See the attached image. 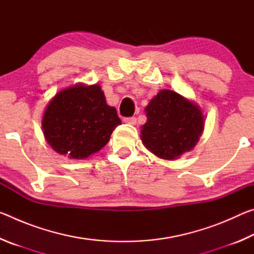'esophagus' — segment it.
<instances>
[{"instance_id":"obj_1","label":"esophagus","mask_w":254,"mask_h":254,"mask_svg":"<svg viewBox=\"0 0 254 254\" xmlns=\"http://www.w3.org/2000/svg\"><path fill=\"white\" fill-rule=\"evenodd\" d=\"M124 122L127 123V124H131V126H134V124L136 123V119L135 118H126L124 119Z\"/></svg>"}]
</instances>
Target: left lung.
<instances>
[{"label": "left lung", "instance_id": "1", "mask_svg": "<svg viewBox=\"0 0 254 254\" xmlns=\"http://www.w3.org/2000/svg\"><path fill=\"white\" fill-rule=\"evenodd\" d=\"M144 112L147 122L141 127V140L150 152L165 160L191 151L204 131L200 107L171 89H161Z\"/></svg>", "mask_w": 254, "mask_h": 254}]
</instances>
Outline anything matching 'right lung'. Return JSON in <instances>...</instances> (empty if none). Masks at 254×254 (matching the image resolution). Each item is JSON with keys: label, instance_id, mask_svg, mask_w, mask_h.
Wrapping results in <instances>:
<instances>
[{"label": "right lung", "instance_id": "obj_1", "mask_svg": "<svg viewBox=\"0 0 254 254\" xmlns=\"http://www.w3.org/2000/svg\"><path fill=\"white\" fill-rule=\"evenodd\" d=\"M121 124L115 107L107 105L101 85L78 83L58 92L42 117L45 139L56 152L86 159L105 147Z\"/></svg>", "mask_w": 254, "mask_h": 254}]
</instances>
